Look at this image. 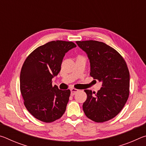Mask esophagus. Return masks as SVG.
<instances>
[{
  "label": "esophagus",
  "mask_w": 146,
  "mask_h": 146,
  "mask_svg": "<svg viewBox=\"0 0 146 146\" xmlns=\"http://www.w3.org/2000/svg\"><path fill=\"white\" fill-rule=\"evenodd\" d=\"M78 90H77V89L71 88V95H74L76 92H78Z\"/></svg>",
  "instance_id": "34e87169"
}]
</instances>
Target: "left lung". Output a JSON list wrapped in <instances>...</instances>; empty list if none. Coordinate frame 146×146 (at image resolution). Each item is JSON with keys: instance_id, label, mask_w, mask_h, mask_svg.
Segmentation results:
<instances>
[{"instance_id": "1", "label": "left lung", "mask_w": 146, "mask_h": 146, "mask_svg": "<svg viewBox=\"0 0 146 146\" xmlns=\"http://www.w3.org/2000/svg\"><path fill=\"white\" fill-rule=\"evenodd\" d=\"M76 43L88 55L91 76L102 82L97 94L84 90L88 97L82 106L84 112L96 122L112 119L122 110L129 97L130 78L127 64L115 49L102 42Z\"/></svg>"}]
</instances>
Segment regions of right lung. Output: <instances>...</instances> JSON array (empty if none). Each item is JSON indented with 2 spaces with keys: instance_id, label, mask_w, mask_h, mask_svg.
<instances>
[{
  "instance_id": "obj_1",
  "label": "right lung",
  "mask_w": 146,
  "mask_h": 146,
  "mask_svg": "<svg viewBox=\"0 0 146 146\" xmlns=\"http://www.w3.org/2000/svg\"><path fill=\"white\" fill-rule=\"evenodd\" d=\"M76 46L72 42H49L35 49L24 62L21 92L26 109L36 119L51 122L65 112L70 90H59L51 80L60 72L65 54Z\"/></svg>"
}]
</instances>
